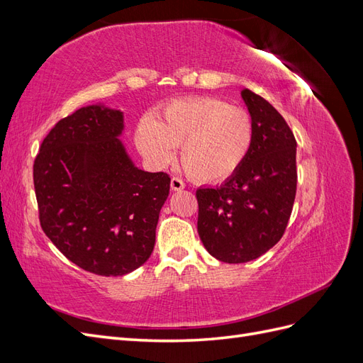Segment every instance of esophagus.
<instances>
[{"instance_id": "obj_1", "label": "esophagus", "mask_w": 363, "mask_h": 363, "mask_svg": "<svg viewBox=\"0 0 363 363\" xmlns=\"http://www.w3.org/2000/svg\"><path fill=\"white\" fill-rule=\"evenodd\" d=\"M184 188V183L182 179L179 177H172L171 179V189L172 191H182Z\"/></svg>"}]
</instances>
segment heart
Returning a JSON list of instances; mask_svg holds the SVG:
<instances>
[{"label": "heart", "instance_id": "obj_1", "mask_svg": "<svg viewBox=\"0 0 363 363\" xmlns=\"http://www.w3.org/2000/svg\"><path fill=\"white\" fill-rule=\"evenodd\" d=\"M136 147L151 164L164 167L180 145L186 174L199 183H221L242 167L255 142V123L244 108L213 96L168 103L135 130Z\"/></svg>", "mask_w": 363, "mask_h": 363}]
</instances>
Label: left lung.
I'll list each match as a JSON object with an SVG mask.
<instances>
[{"label":"left lung","instance_id":"obj_1","mask_svg":"<svg viewBox=\"0 0 363 363\" xmlns=\"http://www.w3.org/2000/svg\"><path fill=\"white\" fill-rule=\"evenodd\" d=\"M255 123L248 157L219 188H200L199 235L225 263L255 260L286 230L296 192V140L284 118L250 89L240 92Z\"/></svg>","mask_w":363,"mask_h":363}]
</instances>
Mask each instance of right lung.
Masks as SVG:
<instances>
[{
  "label": "right lung",
  "mask_w": 363,
  "mask_h": 363,
  "mask_svg": "<svg viewBox=\"0 0 363 363\" xmlns=\"http://www.w3.org/2000/svg\"><path fill=\"white\" fill-rule=\"evenodd\" d=\"M123 130V112L82 107L51 128L33 164L43 233L77 267L106 277L148 260L171 183L135 167Z\"/></svg>",
  "instance_id": "right-lung-1"
}]
</instances>
